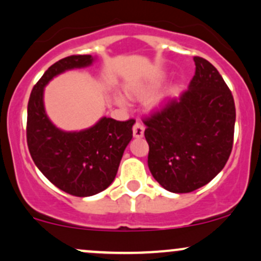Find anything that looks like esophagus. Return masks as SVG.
Here are the masks:
<instances>
[{
    "instance_id": "1",
    "label": "esophagus",
    "mask_w": 261,
    "mask_h": 261,
    "mask_svg": "<svg viewBox=\"0 0 261 261\" xmlns=\"http://www.w3.org/2000/svg\"><path fill=\"white\" fill-rule=\"evenodd\" d=\"M144 131H145V126L142 125L141 122L136 121L135 125H134V127H133L134 136L137 137V139H140V137L144 136Z\"/></svg>"
}]
</instances>
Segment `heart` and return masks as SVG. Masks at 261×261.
Wrapping results in <instances>:
<instances>
[{"label":"heart","instance_id":"heart-1","mask_svg":"<svg viewBox=\"0 0 261 261\" xmlns=\"http://www.w3.org/2000/svg\"><path fill=\"white\" fill-rule=\"evenodd\" d=\"M134 95L137 96V98H140V99H146L151 95V90L147 88L140 89V90H136L135 93H134Z\"/></svg>","mask_w":261,"mask_h":261}]
</instances>
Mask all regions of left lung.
Segmentation results:
<instances>
[{
	"mask_svg": "<svg viewBox=\"0 0 261 261\" xmlns=\"http://www.w3.org/2000/svg\"><path fill=\"white\" fill-rule=\"evenodd\" d=\"M193 61L196 71L187 90L142 119L148 168L173 193H190L210 183L233 148L231 91L214 65L200 57Z\"/></svg>",
	"mask_w": 261,
	"mask_h": 261,
	"instance_id": "obj_1",
	"label": "left lung"
}]
</instances>
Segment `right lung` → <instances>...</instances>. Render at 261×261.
<instances>
[{
  "label": "right lung",
  "mask_w": 261,
  "mask_h": 261,
  "mask_svg": "<svg viewBox=\"0 0 261 261\" xmlns=\"http://www.w3.org/2000/svg\"><path fill=\"white\" fill-rule=\"evenodd\" d=\"M93 63L91 56H69L54 63L37 82L28 100L27 145L39 171L59 190L89 197L107 190L115 179L135 120L102 117L93 127L64 133L49 121L43 107V90L53 76Z\"/></svg>",
  "instance_id": "obj_1"
}]
</instances>
